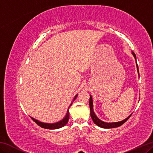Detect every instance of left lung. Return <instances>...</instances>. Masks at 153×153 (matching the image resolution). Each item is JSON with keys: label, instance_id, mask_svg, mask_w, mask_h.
<instances>
[{"label": "left lung", "instance_id": "8db88e82", "mask_svg": "<svg viewBox=\"0 0 153 153\" xmlns=\"http://www.w3.org/2000/svg\"><path fill=\"white\" fill-rule=\"evenodd\" d=\"M132 55H134V58L136 60V56L135 55V53L132 52ZM136 66H137V70H138V74H139V70H138V65L136 64ZM89 105H90V115H91V117L93 120V122H94L96 125H97L98 126L100 127V128H117L119 126H121L122 124H123L124 123L126 122V121L128 120V119L130 117V116L131 115V114L129 116H128V117L125 120H123V121H118V122H113V123H107V122H104V121H101L100 120H99L97 117V116L95 115V113L94 112V110H93V102H92V96L90 95V102H89Z\"/></svg>", "mask_w": 153, "mask_h": 153}]
</instances>
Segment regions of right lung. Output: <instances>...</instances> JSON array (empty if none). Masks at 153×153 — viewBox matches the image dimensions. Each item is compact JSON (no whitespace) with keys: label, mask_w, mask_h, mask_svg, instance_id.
Wrapping results in <instances>:
<instances>
[{"label":"right lung","mask_w":153,"mask_h":153,"mask_svg":"<svg viewBox=\"0 0 153 153\" xmlns=\"http://www.w3.org/2000/svg\"><path fill=\"white\" fill-rule=\"evenodd\" d=\"M77 95H76V97H74V100L76 99V97H77ZM73 100V101H74ZM70 105V106H71ZM32 118V120L34 121L36 123H37L38 126H40L41 128H45V129H59V128H61L62 127H63L64 126H65L66 124L69 121V109L67 110V113H66V115L65 117L63 120H61L60 121H59V122H56L55 123H43V122H41V121H38L37 120H36V119L33 118L32 117H30Z\"/></svg>","instance_id":"1"}]
</instances>
